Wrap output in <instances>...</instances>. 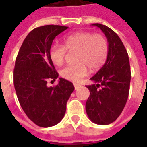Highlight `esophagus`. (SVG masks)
I'll use <instances>...</instances> for the list:
<instances>
[{
    "instance_id": "34e87169",
    "label": "esophagus",
    "mask_w": 147,
    "mask_h": 147,
    "mask_svg": "<svg viewBox=\"0 0 147 147\" xmlns=\"http://www.w3.org/2000/svg\"><path fill=\"white\" fill-rule=\"evenodd\" d=\"M74 86H75V89L78 90L80 86H81V85H80V84H78V83H74Z\"/></svg>"
}]
</instances>
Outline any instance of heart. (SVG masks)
Segmentation results:
<instances>
[{
	"label": "heart",
	"mask_w": 147,
	"mask_h": 147,
	"mask_svg": "<svg viewBox=\"0 0 147 147\" xmlns=\"http://www.w3.org/2000/svg\"><path fill=\"white\" fill-rule=\"evenodd\" d=\"M64 45L54 44L49 49V57L53 64L61 66L64 62L67 51L74 52L76 64L67 65L61 70V76L65 80L79 82L91 71L98 70L107 59L109 46L107 40L100 34L76 32L65 37Z\"/></svg>",
	"instance_id": "1"
}]
</instances>
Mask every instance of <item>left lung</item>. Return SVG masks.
<instances>
[{"label":"left lung","instance_id":"left-lung-1","mask_svg":"<svg viewBox=\"0 0 147 147\" xmlns=\"http://www.w3.org/2000/svg\"><path fill=\"white\" fill-rule=\"evenodd\" d=\"M99 27L107 38L109 51L105 64L90 80L94 84L86 86L90 96L86 102L89 119L100 125H107L117 120L128 98L131 82L128 54L119 36L109 27Z\"/></svg>","mask_w":147,"mask_h":147}]
</instances>
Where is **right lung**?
I'll return each mask as SVG.
<instances>
[{"label": "right lung", "mask_w": 147, "mask_h": 147, "mask_svg": "<svg viewBox=\"0 0 147 147\" xmlns=\"http://www.w3.org/2000/svg\"><path fill=\"white\" fill-rule=\"evenodd\" d=\"M67 29L59 25H45L30 31L24 39L15 64L13 80L18 100L28 118L38 126L49 127L64 117L66 104L75 87L60 78L57 86H47L58 73L49 57L53 41Z\"/></svg>", "instance_id": "1"}]
</instances>
